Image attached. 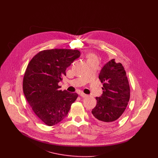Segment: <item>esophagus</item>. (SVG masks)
Here are the masks:
<instances>
[{
	"mask_svg": "<svg viewBox=\"0 0 158 158\" xmlns=\"http://www.w3.org/2000/svg\"><path fill=\"white\" fill-rule=\"evenodd\" d=\"M79 95H80V96L81 97H86L87 96V95L86 94H84V93H80L79 94Z\"/></svg>",
	"mask_w": 158,
	"mask_h": 158,
	"instance_id": "esophagus-1",
	"label": "esophagus"
}]
</instances>
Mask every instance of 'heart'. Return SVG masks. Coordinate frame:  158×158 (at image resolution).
Masks as SVG:
<instances>
[{"label": "heart", "mask_w": 158, "mask_h": 158, "mask_svg": "<svg viewBox=\"0 0 158 158\" xmlns=\"http://www.w3.org/2000/svg\"><path fill=\"white\" fill-rule=\"evenodd\" d=\"M95 57L94 56H92V55H89V59H92V58H94Z\"/></svg>", "instance_id": "1"}]
</instances>
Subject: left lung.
Segmentation results:
<instances>
[{"mask_svg": "<svg viewBox=\"0 0 158 158\" xmlns=\"http://www.w3.org/2000/svg\"><path fill=\"white\" fill-rule=\"evenodd\" d=\"M98 78L103 83V93L96 97L92 113L99 122L108 124L117 120L126 108L130 98L129 81L123 66L114 59L103 66Z\"/></svg>", "mask_w": 158, "mask_h": 158, "instance_id": "obj_1", "label": "left lung"}]
</instances>
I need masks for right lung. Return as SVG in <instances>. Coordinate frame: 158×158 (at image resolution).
Instances as JSON below:
<instances>
[{"label":"right lung","instance_id":"1","mask_svg":"<svg viewBox=\"0 0 158 158\" xmlns=\"http://www.w3.org/2000/svg\"><path fill=\"white\" fill-rule=\"evenodd\" d=\"M81 56L78 50L51 49L32 58L23 79V92L37 117L48 126L62 121L78 95L58 85L66 69Z\"/></svg>","mask_w":158,"mask_h":158}]
</instances>
